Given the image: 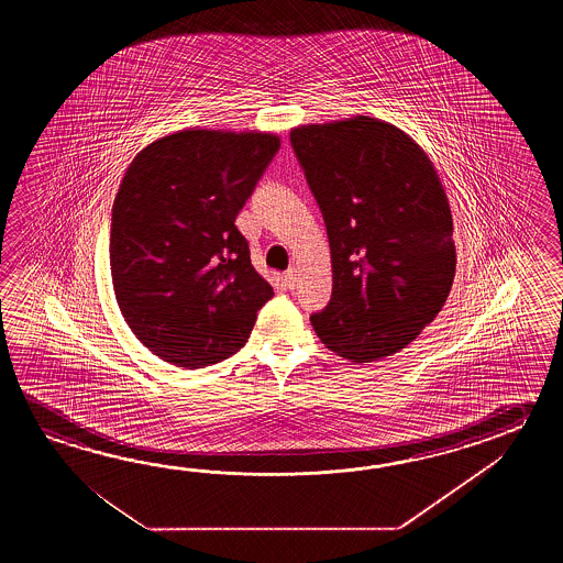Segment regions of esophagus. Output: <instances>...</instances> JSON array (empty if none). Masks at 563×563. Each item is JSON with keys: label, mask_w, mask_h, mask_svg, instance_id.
I'll return each mask as SVG.
<instances>
[{"label": "esophagus", "mask_w": 563, "mask_h": 563, "mask_svg": "<svg viewBox=\"0 0 563 563\" xmlns=\"http://www.w3.org/2000/svg\"><path fill=\"white\" fill-rule=\"evenodd\" d=\"M286 286L289 289H294V287L298 286V269L296 267H289L286 272Z\"/></svg>", "instance_id": "obj_1"}]
</instances>
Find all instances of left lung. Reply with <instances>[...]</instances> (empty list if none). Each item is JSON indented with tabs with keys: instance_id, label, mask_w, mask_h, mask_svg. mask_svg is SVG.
<instances>
[{
	"instance_id": "obj_1",
	"label": "left lung",
	"mask_w": 563,
	"mask_h": 563,
	"mask_svg": "<svg viewBox=\"0 0 563 563\" xmlns=\"http://www.w3.org/2000/svg\"><path fill=\"white\" fill-rule=\"evenodd\" d=\"M289 141L332 253V299L311 325L342 358L393 356L437 318L455 279L453 217L431 158L371 117L303 124Z\"/></svg>"
}]
</instances>
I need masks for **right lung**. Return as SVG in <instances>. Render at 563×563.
<instances>
[{"label": "right lung", "mask_w": 563, "mask_h": 563, "mask_svg": "<svg viewBox=\"0 0 563 563\" xmlns=\"http://www.w3.org/2000/svg\"><path fill=\"white\" fill-rule=\"evenodd\" d=\"M277 148L272 132L187 129L132 158L112 205L110 272L124 322L158 358L192 371L233 356L274 298L235 217Z\"/></svg>", "instance_id": "obj_1"}]
</instances>
